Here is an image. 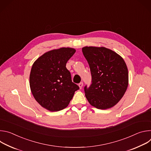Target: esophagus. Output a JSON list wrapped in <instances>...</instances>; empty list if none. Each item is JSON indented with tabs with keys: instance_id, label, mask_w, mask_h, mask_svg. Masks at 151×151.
<instances>
[{
	"instance_id": "1",
	"label": "esophagus",
	"mask_w": 151,
	"mask_h": 151,
	"mask_svg": "<svg viewBox=\"0 0 151 151\" xmlns=\"http://www.w3.org/2000/svg\"><path fill=\"white\" fill-rule=\"evenodd\" d=\"M78 85H79V87L80 89H81V88H82V87H83V82H80V83L78 84Z\"/></svg>"
}]
</instances>
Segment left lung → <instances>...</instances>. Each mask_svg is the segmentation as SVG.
Masks as SVG:
<instances>
[{
    "mask_svg": "<svg viewBox=\"0 0 151 151\" xmlns=\"http://www.w3.org/2000/svg\"><path fill=\"white\" fill-rule=\"evenodd\" d=\"M82 52L89 64L91 83L84 87L91 105L99 109L115 106L123 97L128 83V73L123 58L104 47H85Z\"/></svg>",
    "mask_w": 151,
    "mask_h": 151,
    "instance_id": "1",
    "label": "left lung"
}]
</instances>
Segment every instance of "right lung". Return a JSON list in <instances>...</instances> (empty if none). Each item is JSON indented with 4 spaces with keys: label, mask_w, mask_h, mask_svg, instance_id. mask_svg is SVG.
<instances>
[{
    "label": "right lung",
    "mask_w": 151,
    "mask_h": 151,
    "mask_svg": "<svg viewBox=\"0 0 151 151\" xmlns=\"http://www.w3.org/2000/svg\"><path fill=\"white\" fill-rule=\"evenodd\" d=\"M70 48L54 50L43 54L33 63L30 87L35 100L44 108L55 112L69 105L79 86L72 81L66 66L75 53Z\"/></svg>",
    "instance_id": "1"
}]
</instances>
